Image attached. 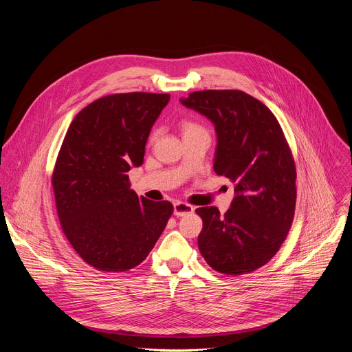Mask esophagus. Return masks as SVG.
Here are the masks:
<instances>
[{
    "instance_id": "obj_1",
    "label": "esophagus",
    "mask_w": 352,
    "mask_h": 352,
    "mask_svg": "<svg viewBox=\"0 0 352 352\" xmlns=\"http://www.w3.org/2000/svg\"><path fill=\"white\" fill-rule=\"evenodd\" d=\"M193 210H195V208L188 205V204H185V202H175L174 204V214L177 217H182V216L190 214V213H193Z\"/></svg>"
}]
</instances>
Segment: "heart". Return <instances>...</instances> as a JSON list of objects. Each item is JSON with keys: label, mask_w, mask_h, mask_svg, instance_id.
Listing matches in <instances>:
<instances>
[{"label": "heart", "mask_w": 352, "mask_h": 352, "mask_svg": "<svg viewBox=\"0 0 352 352\" xmlns=\"http://www.w3.org/2000/svg\"><path fill=\"white\" fill-rule=\"evenodd\" d=\"M181 132H182V136L188 135V133H193V132H197V131H205L204 128H200L197 124L195 122H190V121H182L181 125Z\"/></svg>", "instance_id": "obj_1"}]
</instances>
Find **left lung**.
<instances>
[{
    "instance_id": "8db88e82",
    "label": "left lung",
    "mask_w": 352,
    "mask_h": 352,
    "mask_svg": "<svg viewBox=\"0 0 352 352\" xmlns=\"http://www.w3.org/2000/svg\"><path fill=\"white\" fill-rule=\"evenodd\" d=\"M181 104L214 125V171L235 185L231 208H199V250L216 272L239 276L266 265L291 228L296 171L274 114L241 90L193 91Z\"/></svg>"
}]
</instances>
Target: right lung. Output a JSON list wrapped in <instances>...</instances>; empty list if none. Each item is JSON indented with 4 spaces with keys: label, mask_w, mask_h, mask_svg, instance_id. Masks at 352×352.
I'll use <instances>...</instances> for the list:
<instances>
[{
    "label": "right lung",
    "mask_w": 352,
    "mask_h": 352,
    "mask_svg": "<svg viewBox=\"0 0 352 352\" xmlns=\"http://www.w3.org/2000/svg\"><path fill=\"white\" fill-rule=\"evenodd\" d=\"M170 94H110L86 106L64 138L53 173L58 219L76 254L100 272H126L153 249L173 205L138 197L128 171Z\"/></svg>",
    "instance_id": "right-lung-1"
}]
</instances>
